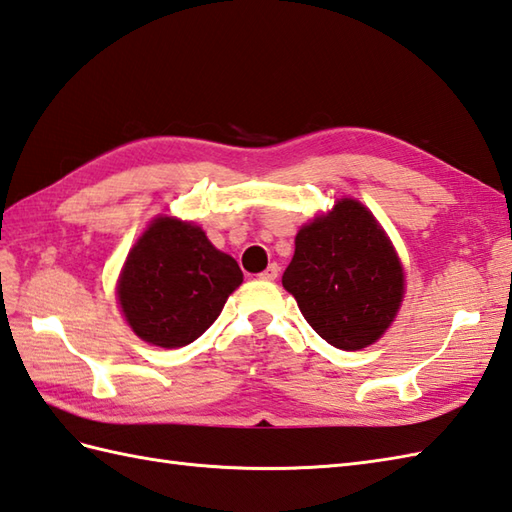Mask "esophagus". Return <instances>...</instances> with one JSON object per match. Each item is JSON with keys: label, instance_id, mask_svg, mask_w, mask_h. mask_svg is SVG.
I'll list each match as a JSON object with an SVG mask.
<instances>
[{"label": "esophagus", "instance_id": "esophagus-1", "mask_svg": "<svg viewBox=\"0 0 512 512\" xmlns=\"http://www.w3.org/2000/svg\"><path fill=\"white\" fill-rule=\"evenodd\" d=\"M277 275H279V266L277 264H270L264 272H261V279H266V281H275L277 279Z\"/></svg>", "mask_w": 512, "mask_h": 512}]
</instances>
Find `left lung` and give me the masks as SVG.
I'll list each match as a JSON object with an SVG mask.
<instances>
[{"instance_id":"obj_1","label":"left lung","mask_w":512,"mask_h":512,"mask_svg":"<svg viewBox=\"0 0 512 512\" xmlns=\"http://www.w3.org/2000/svg\"><path fill=\"white\" fill-rule=\"evenodd\" d=\"M294 246L281 281L307 323L336 349L373 344L403 299V268L373 213L342 198L305 224Z\"/></svg>"}]
</instances>
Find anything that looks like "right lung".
<instances>
[{"label": "right lung", "mask_w": 512, "mask_h": 512, "mask_svg": "<svg viewBox=\"0 0 512 512\" xmlns=\"http://www.w3.org/2000/svg\"><path fill=\"white\" fill-rule=\"evenodd\" d=\"M240 283L237 261L200 227L157 218L130 251L117 296L139 338L176 349L205 334Z\"/></svg>", "instance_id": "add662e5"}]
</instances>
